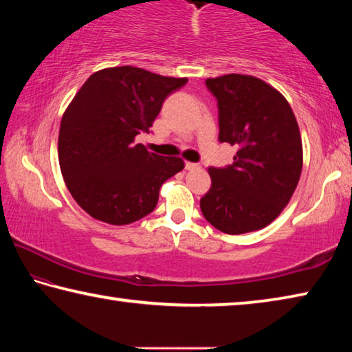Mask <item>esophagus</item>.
Segmentation results:
<instances>
[{"label": "esophagus", "instance_id": "esophagus-1", "mask_svg": "<svg viewBox=\"0 0 352 352\" xmlns=\"http://www.w3.org/2000/svg\"><path fill=\"white\" fill-rule=\"evenodd\" d=\"M184 168H186V170H194V169H199L200 166L197 163H189L186 162V164H184Z\"/></svg>", "mask_w": 352, "mask_h": 352}]
</instances>
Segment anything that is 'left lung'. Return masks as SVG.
I'll use <instances>...</instances> for the list:
<instances>
[{
	"mask_svg": "<svg viewBox=\"0 0 352 352\" xmlns=\"http://www.w3.org/2000/svg\"><path fill=\"white\" fill-rule=\"evenodd\" d=\"M206 87L217 99L219 141L237 152L233 164L208 169L201 212L226 234L261 230L281 214L300 180L296 118L283 94L258 77L225 74L206 79Z\"/></svg>",
	"mask_w": 352,
	"mask_h": 352,
	"instance_id": "8db88e82",
	"label": "left lung"
}]
</instances>
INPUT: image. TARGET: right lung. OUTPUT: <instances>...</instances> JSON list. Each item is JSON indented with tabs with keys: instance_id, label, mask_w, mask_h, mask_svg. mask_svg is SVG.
Returning a JSON list of instances; mask_svg holds the SVG:
<instances>
[{
	"instance_id": "1",
	"label": "right lung",
	"mask_w": 352,
	"mask_h": 352,
	"mask_svg": "<svg viewBox=\"0 0 352 352\" xmlns=\"http://www.w3.org/2000/svg\"><path fill=\"white\" fill-rule=\"evenodd\" d=\"M188 82L135 67L96 71L65 110L58 163L83 211L100 222L129 225L151 214L162 184L184 168L135 144L148 132L164 99Z\"/></svg>"
}]
</instances>
